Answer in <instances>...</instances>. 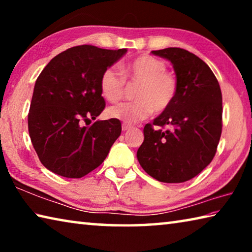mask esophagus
I'll use <instances>...</instances> for the list:
<instances>
[{
	"instance_id": "34e87169",
	"label": "esophagus",
	"mask_w": 252,
	"mask_h": 252,
	"mask_svg": "<svg viewBox=\"0 0 252 252\" xmlns=\"http://www.w3.org/2000/svg\"><path fill=\"white\" fill-rule=\"evenodd\" d=\"M131 126L130 125H126V123H123L122 125V131H127V130H130L131 129Z\"/></svg>"
}]
</instances>
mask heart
Listing matches in <instances>:
<instances>
[{
  "label": "heart",
  "instance_id": "obj_1",
  "mask_svg": "<svg viewBox=\"0 0 252 252\" xmlns=\"http://www.w3.org/2000/svg\"><path fill=\"white\" fill-rule=\"evenodd\" d=\"M127 84H138L134 91L136 101L111 106L106 116L114 120L134 123L148 118L152 112L167 111L177 99L179 82L176 75L167 71L163 61L151 55H140L122 66L108 67L100 79L102 96L110 103L120 101Z\"/></svg>",
  "mask_w": 252,
  "mask_h": 252
}]
</instances>
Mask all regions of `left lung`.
Returning a JSON list of instances; mask_svg holds the SVG:
<instances>
[{"instance_id": "obj_1", "label": "left lung", "mask_w": 252, "mask_h": 252, "mask_svg": "<svg viewBox=\"0 0 252 252\" xmlns=\"http://www.w3.org/2000/svg\"><path fill=\"white\" fill-rule=\"evenodd\" d=\"M152 53L172 63L179 92L173 104L144 126L136 158L158 181L181 183L198 176L216 155L222 131V94L213 72L197 55L180 48ZM165 125L169 129L163 130Z\"/></svg>"}]
</instances>
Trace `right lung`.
Segmentation results:
<instances>
[{
    "label": "right lung",
    "instance_id": "add662e5",
    "mask_svg": "<svg viewBox=\"0 0 252 252\" xmlns=\"http://www.w3.org/2000/svg\"><path fill=\"white\" fill-rule=\"evenodd\" d=\"M126 49L79 45L63 51L37 78L28 116L41 163L65 178H82L104 161L121 134V122L95 120L105 108L100 79Z\"/></svg>",
    "mask_w": 252,
    "mask_h": 252
}]
</instances>
